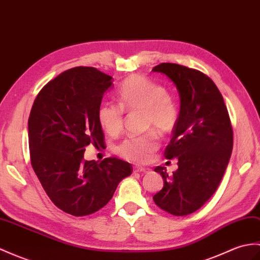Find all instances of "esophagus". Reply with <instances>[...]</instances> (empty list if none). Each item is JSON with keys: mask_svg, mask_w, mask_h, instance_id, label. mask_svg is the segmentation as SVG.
<instances>
[{"mask_svg": "<svg viewBox=\"0 0 260 260\" xmlns=\"http://www.w3.org/2000/svg\"><path fill=\"white\" fill-rule=\"evenodd\" d=\"M133 172H134V173H146L147 170H146V168H144V167L136 166V167H134V170H133Z\"/></svg>", "mask_w": 260, "mask_h": 260, "instance_id": "esophagus-1", "label": "esophagus"}]
</instances>
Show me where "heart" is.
I'll list each match as a JSON object with an SVG mask.
<instances>
[{
  "mask_svg": "<svg viewBox=\"0 0 260 260\" xmlns=\"http://www.w3.org/2000/svg\"><path fill=\"white\" fill-rule=\"evenodd\" d=\"M116 99L118 105L103 104L99 119L104 131L112 136L119 134L124 126L123 111L144 112L147 128L159 134H171L178 123V106L165 87L141 75H132L120 84ZM159 146L158 137L152 132L144 136L128 137L116 146V153L133 162H146Z\"/></svg>",
  "mask_w": 260,
  "mask_h": 260,
  "instance_id": "1",
  "label": "heart"
}]
</instances>
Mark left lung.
<instances>
[{
	"label": "left lung",
	"mask_w": 260,
	"mask_h": 260,
	"mask_svg": "<svg viewBox=\"0 0 260 260\" xmlns=\"http://www.w3.org/2000/svg\"><path fill=\"white\" fill-rule=\"evenodd\" d=\"M153 72L165 74L180 99L178 123L165 149L168 159H178V170L168 175L157 166L164 186L155 204L174 216L196 212L213 196L224 176L233 150V127L224 99L215 83L202 72L174 63H161Z\"/></svg>",
	"instance_id": "obj_1"
}]
</instances>
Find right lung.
I'll return each instance as SVG.
<instances>
[{
  "label": "right lung",
  "instance_id": "add662e5",
  "mask_svg": "<svg viewBox=\"0 0 260 260\" xmlns=\"http://www.w3.org/2000/svg\"><path fill=\"white\" fill-rule=\"evenodd\" d=\"M110 75L78 66L63 72L40 90L28 117L31 164L55 206L73 216H86L111 201L133 167L115 157L100 164L84 159L85 147H104L99 119Z\"/></svg>",
  "mask_w": 260,
  "mask_h": 260
}]
</instances>
